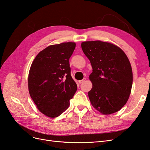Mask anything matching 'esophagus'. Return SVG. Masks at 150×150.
I'll use <instances>...</instances> for the list:
<instances>
[{"mask_svg": "<svg viewBox=\"0 0 150 150\" xmlns=\"http://www.w3.org/2000/svg\"><path fill=\"white\" fill-rule=\"evenodd\" d=\"M85 81H86V78H84V79H82V80H80V81H79L78 82H79V84H81V83H84Z\"/></svg>", "mask_w": 150, "mask_h": 150, "instance_id": "esophagus-1", "label": "esophagus"}]
</instances>
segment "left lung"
I'll use <instances>...</instances> for the list:
<instances>
[{
	"instance_id": "8db88e82",
	"label": "left lung",
	"mask_w": 150,
	"mask_h": 150,
	"mask_svg": "<svg viewBox=\"0 0 150 150\" xmlns=\"http://www.w3.org/2000/svg\"><path fill=\"white\" fill-rule=\"evenodd\" d=\"M81 47L93 67L91 103L103 115L118 111L128 101L133 84L128 57L119 47L100 40L83 42Z\"/></svg>"
}]
</instances>
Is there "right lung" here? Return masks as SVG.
I'll return each mask as SVG.
<instances>
[{"label":"right lung","mask_w":150,"mask_h":150,"mask_svg":"<svg viewBox=\"0 0 150 150\" xmlns=\"http://www.w3.org/2000/svg\"><path fill=\"white\" fill-rule=\"evenodd\" d=\"M75 47L74 42L51 45L40 51L31 64L30 96L38 110L48 117H56L65 111L77 91L69 61Z\"/></svg>","instance_id":"1"}]
</instances>
